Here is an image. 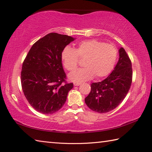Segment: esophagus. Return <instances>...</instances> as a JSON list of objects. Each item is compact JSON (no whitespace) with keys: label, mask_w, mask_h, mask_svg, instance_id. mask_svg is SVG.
Here are the masks:
<instances>
[{"label":"esophagus","mask_w":152,"mask_h":152,"mask_svg":"<svg viewBox=\"0 0 152 152\" xmlns=\"http://www.w3.org/2000/svg\"><path fill=\"white\" fill-rule=\"evenodd\" d=\"M80 84H81V83H78V82H74V86H80Z\"/></svg>","instance_id":"1"}]
</instances>
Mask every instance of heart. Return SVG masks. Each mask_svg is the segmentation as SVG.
<instances>
[{
	"label": "heart",
	"instance_id": "b5f03b06",
	"mask_svg": "<svg viewBox=\"0 0 152 152\" xmlns=\"http://www.w3.org/2000/svg\"><path fill=\"white\" fill-rule=\"evenodd\" d=\"M80 59H84L83 67L74 70L69 75L74 82L81 83L91 79L108 76L114 69L118 57V50L112 44L95 39L82 41L74 49L66 46L61 53V59L65 69L73 71Z\"/></svg>",
	"mask_w": 152,
	"mask_h": 152
}]
</instances>
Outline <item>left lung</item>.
<instances>
[{"label":"left lung","instance_id":"obj_1","mask_svg":"<svg viewBox=\"0 0 152 152\" xmlns=\"http://www.w3.org/2000/svg\"><path fill=\"white\" fill-rule=\"evenodd\" d=\"M119 60L114 70L102 82L92 83L91 91L85 99L87 106L98 113L115 109L123 101L132 83L131 61L123 48L119 50Z\"/></svg>","mask_w":152,"mask_h":152}]
</instances>
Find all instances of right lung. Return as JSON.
<instances>
[{"instance_id":"add662e5","label":"right lung","mask_w":152,"mask_h":152,"mask_svg":"<svg viewBox=\"0 0 152 152\" xmlns=\"http://www.w3.org/2000/svg\"><path fill=\"white\" fill-rule=\"evenodd\" d=\"M74 40L67 35L51 33L36 42L25 57L21 72L22 89L37 111L51 114L65 103L73 83L66 82L61 53Z\"/></svg>"}]
</instances>
